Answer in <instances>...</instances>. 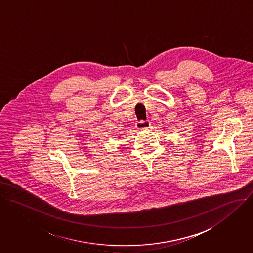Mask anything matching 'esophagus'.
I'll return each mask as SVG.
<instances>
[{"mask_svg": "<svg viewBox=\"0 0 253 253\" xmlns=\"http://www.w3.org/2000/svg\"><path fill=\"white\" fill-rule=\"evenodd\" d=\"M150 125H151V123L149 120H141L137 123V128L138 129H147L150 127Z\"/></svg>", "mask_w": 253, "mask_h": 253, "instance_id": "1", "label": "esophagus"}]
</instances>
